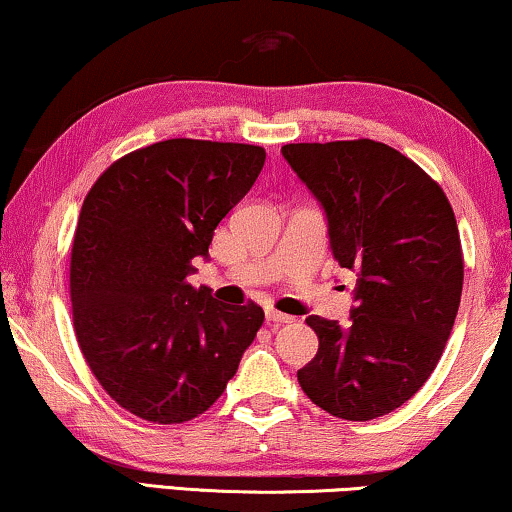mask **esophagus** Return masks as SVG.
<instances>
[{
	"label": "esophagus",
	"mask_w": 512,
	"mask_h": 512,
	"mask_svg": "<svg viewBox=\"0 0 512 512\" xmlns=\"http://www.w3.org/2000/svg\"><path fill=\"white\" fill-rule=\"evenodd\" d=\"M265 319H268V324H275V326L293 324V317H289V314H282V312L272 310V307H268V310H265Z\"/></svg>",
	"instance_id": "34e87169"
}]
</instances>
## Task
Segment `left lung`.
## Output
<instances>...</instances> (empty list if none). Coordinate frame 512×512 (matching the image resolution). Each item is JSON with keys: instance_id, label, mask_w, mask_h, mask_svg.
Here are the masks:
<instances>
[{"instance_id": "1", "label": "left lung", "mask_w": 512, "mask_h": 512, "mask_svg": "<svg viewBox=\"0 0 512 512\" xmlns=\"http://www.w3.org/2000/svg\"><path fill=\"white\" fill-rule=\"evenodd\" d=\"M324 209L340 268L356 272L349 324L312 314L319 352L298 370L312 403L349 422L389 415L422 389L457 319L464 258L443 188L373 139L286 144Z\"/></svg>"}]
</instances>
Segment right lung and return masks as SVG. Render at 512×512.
I'll return each instance as SVG.
<instances>
[{"mask_svg":"<svg viewBox=\"0 0 512 512\" xmlns=\"http://www.w3.org/2000/svg\"><path fill=\"white\" fill-rule=\"evenodd\" d=\"M263 163L261 146L165 139L116 160L83 200L69 268L76 340L102 389L146 422L212 408L263 324L258 305H223L188 282Z\"/></svg>","mask_w":512,"mask_h":512,"instance_id":"right-lung-1","label":"right lung"}]
</instances>
